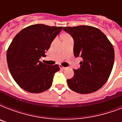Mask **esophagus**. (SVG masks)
I'll return each mask as SVG.
<instances>
[{
  "instance_id": "1",
  "label": "esophagus",
  "mask_w": 122,
  "mask_h": 122,
  "mask_svg": "<svg viewBox=\"0 0 122 122\" xmlns=\"http://www.w3.org/2000/svg\"><path fill=\"white\" fill-rule=\"evenodd\" d=\"M60 68L62 69V70H66L67 67H63V66H60Z\"/></svg>"
}]
</instances>
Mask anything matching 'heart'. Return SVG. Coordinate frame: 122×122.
I'll return each mask as SVG.
<instances>
[{
    "label": "heart",
    "instance_id": "heart-1",
    "mask_svg": "<svg viewBox=\"0 0 122 122\" xmlns=\"http://www.w3.org/2000/svg\"><path fill=\"white\" fill-rule=\"evenodd\" d=\"M65 37H69V36H68V35H65Z\"/></svg>",
    "mask_w": 122,
    "mask_h": 122
}]
</instances>
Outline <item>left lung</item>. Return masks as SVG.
<instances>
[{"instance_id": "left-lung-1", "label": "left lung", "mask_w": 122, "mask_h": 122, "mask_svg": "<svg viewBox=\"0 0 122 122\" xmlns=\"http://www.w3.org/2000/svg\"><path fill=\"white\" fill-rule=\"evenodd\" d=\"M74 41L73 53L81 57L80 68L73 70L74 76L67 80L70 89L80 94L97 91L106 83L115 60L113 47L106 36L90 26L63 27Z\"/></svg>"}]
</instances>
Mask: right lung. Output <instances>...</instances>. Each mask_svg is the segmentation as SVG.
Listing matches in <instances>:
<instances>
[{
    "label": "right lung",
    "instance_id": "right-lung-1",
    "mask_svg": "<svg viewBox=\"0 0 122 122\" xmlns=\"http://www.w3.org/2000/svg\"><path fill=\"white\" fill-rule=\"evenodd\" d=\"M61 26L36 24L24 28L15 36L7 52L9 70L16 83L25 91L41 93L51 87L57 65L40 61L60 31Z\"/></svg>",
    "mask_w": 122,
    "mask_h": 122
}]
</instances>
